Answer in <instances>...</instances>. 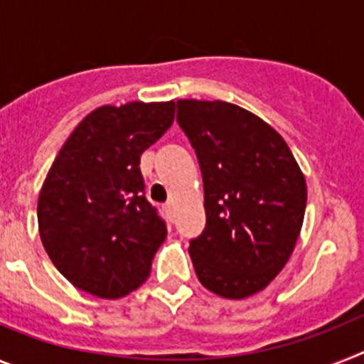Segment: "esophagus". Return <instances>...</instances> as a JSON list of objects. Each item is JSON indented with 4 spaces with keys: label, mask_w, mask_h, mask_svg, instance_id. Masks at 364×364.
I'll list each match as a JSON object with an SVG mask.
<instances>
[{
    "label": "esophagus",
    "mask_w": 364,
    "mask_h": 364,
    "mask_svg": "<svg viewBox=\"0 0 364 364\" xmlns=\"http://www.w3.org/2000/svg\"><path fill=\"white\" fill-rule=\"evenodd\" d=\"M164 211H166L167 217H171V215H173V204H166V205H164Z\"/></svg>",
    "instance_id": "1"
}]
</instances>
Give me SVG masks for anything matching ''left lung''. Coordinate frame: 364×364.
<instances>
[{
    "label": "left lung",
    "mask_w": 364,
    "mask_h": 364,
    "mask_svg": "<svg viewBox=\"0 0 364 364\" xmlns=\"http://www.w3.org/2000/svg\"><path fill=\"white\" fill-rule=\"evenodd\" d=\"M204 180L205 228L189 244L204 288L226 299L262 291L286 266L306 210V180L284 138L222 100H178Z\"/></svg>",
    "instance_id": "left-lung-1"
}]
</instances>
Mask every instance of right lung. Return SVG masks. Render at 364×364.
Listing matches in <instances>:
<instances>
[{
  "mask_svg": "<svg viewBox=\"0 0 364 364\" xmlns=\"http://www.w3.org/2000/svg\"><path fill=\"white\" fill-rule=\"evenodd\" d=\"M175 120V102L102 105L74 127L38 198V230L76 288L120 299L147 281L166 224L144 197L140 156Z\"/></svg>",
  "mask_w": 364,
  "mask_h": 364,
  "instance_id": "add662e5",
  "label": "right lung"
}]
</instances>
